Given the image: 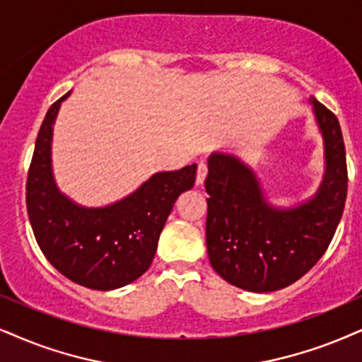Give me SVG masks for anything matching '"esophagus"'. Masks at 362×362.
<instances>
[{
    "mask_svg": "<svg viewBox=\"0 0 362 362\" xmlns=\"http://www.w3.org/2000/svg\"><path fill=\"white\" fill-rule=\"evenodd\" d=\"M207 163L205 162H199V167H197V178H195V184L197 185H202L205 182V177H207Z\"/></svg>",
    "mask_w": 362,
    "mask_h": 362,
    "instance_id": "esophagus-1",
    "label": "esophagus"
}]
</instances>
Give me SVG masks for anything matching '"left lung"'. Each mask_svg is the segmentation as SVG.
Returning a JSON list of instances; mask_svg holds the SVG:
<instances>
[{
    "mask_svg": "<svg viewBox=\"0 0 362 362\" xmlns=\"http://www.w3.org/2000/svg\"><path fill=\"white\" fill-rule=\"evenodd\" d=\"M324 144V177L309 200L276 207L257 173L228 152L207 160V252L214 271L250 292H272L299 281L331 244L347 195L346 150L336 115L309 100Z\"/></svg>",
    "mask_w": 362,
    "mask_h": 362,
    "instance_id": "left-lung-1",
    "label": "left lung"
}]
</instances>
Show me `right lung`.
<instances>
[{
  "mask_svg": "<svg viewBox=\"0 0 362 362\" xmlns=\"http://www.w3.org/2000/svg\"><path fill=\"white\" fill-rule=\"evenodd\" d=\"M70 95L54 102L41 123L26 182L28 217L41 252L58 272L88 289L113 291L147 272L177 197L195 184L197 165L153 173L105 207L76 204L58 189L52 165L53 127Z\"/></svg>",
  "mask_w": 362,
  "mask_h": 362,
  "instance_id": "obj_1",
  "label": "right lung"
}]
</instances>
